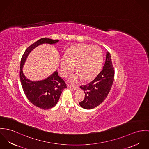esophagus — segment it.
Listing matches in <instances>:
<instances>
[{"instance_id": "esophagus-1", "label": "esophagus", "mask_w": 149, "mask_h": 149, "mask_svg": "<svg viewBox=\"0 0 149 149\" xmlns=\"http://www.w3.org/2000/svg\"><path fill=\"white\" fill-rule=\"evenodd\" d=\"M68 87H70V88H73L74 90H78V89L79 88V87H78V86H73V85H70V84H68Z\"/></svg>"}]
</instances>
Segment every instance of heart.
<instances>
[{
    "label": "heart",
    "mask_w": 149,
    "mask_h": 149,
    "mask_svg": "<svg viewBox=\"0 0 149 149\" xmlns=\"http://www.w3.org/2000/svg\"><path fill=\"white\" fill-rule=\"evenodd\" d=\"M102 63V53L98 46L79 44L70 47L65 57L61 59V73L67 77L74 70L77 74L71 76L70 81L76 82L82 78L87 81L93 79L98 74Z\"/></svg>",
    "instance_id": "obj_1"
}]
</instances>
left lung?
<instances>
[{
	"label": "left lung",
	"instance_id": "obj_1",
	"mask_svg": "<svg viewBox=\"0 0 149 149\" xmlns=\"http://www.w3.org/2000/svg\"><path fill=\"white\" fill-rule=\"evenodd\" d=\"M114 78V68L110 54L107 51L103 70L91 82L81 86L85 96L84 99L79 103L80 106L85 109H92L100 104L107 97Z\"/></svg>",
	"mask_w": 149,
	"mask_h": 149
}]
</instances>
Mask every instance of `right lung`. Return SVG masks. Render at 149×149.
I'll use <instances>...</instances> for the list:
<instances>
[{"label":"right lung","instance_id":"right-lung-1","mask_svg":"<svg viewBox=\"0 0 149 149\" xmlns=\"http://www.w3.org/2000/svg\"><path fill=\"white\" fill-rule=\"evenodd\" d=\"M58 42V39L41 38L26 50L21 59L20 79L23 91L28 100L34 106L44 110H48L56 104L61 93L67 87L66 83L58 75L57 71L45 80L31 81L26 78L22 68L29 54L36 47L43 43L55 44Z\"/></svg>","mask_w":149,"mask_h":149}]
</instances>
